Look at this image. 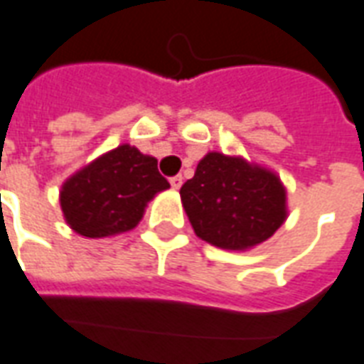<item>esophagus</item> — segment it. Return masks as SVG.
Here are the masks:
<instances>
[{
  "label": "esophagus",
  "instance_id": "obj_1",
  "mask_svg": "<svg viewBox=\"0 0 364 364\" xmlns=\"http://www.w3.org/2000/svg\"><path fill=\"white\" fill-rule=\"evenodd\" d=\"M169 183H171V187H173V189H179V187L183 185V177L181 175H175V177L169 179Z\"/></svg>",
  "mask_w": 364,
  "mask_h": 364
}]
</instances>
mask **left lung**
I'll return each mask as SVG.
<instances>
[{
	"label": "left lung",
	"mask_w": 364,
	"mask_h": 364,
	"mask_svg": "<svg viewBox=\"0 0 364 364\" xmlns=\"http://www.w3.org/2000/svg\"><path fill=\"white\" fill-rule=\"evenodd\" d=\"M179 195L196 235L220 249H250L287 218L278 175L239 156L208 152Z\"/></svg>",
	"instance_id": "left-lung-1"
}]
</instances>
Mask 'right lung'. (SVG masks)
Returning <instances> with one entry per match:
<instances>
[{"label":"right lung","mask_w":364,"mask_h":364,"mask_svg":"<svg viewBox=\"0 0 364 364\" xmlns=\"http://www.w3.org/2000/svg\"><path fill=\"white\" fill-rule=\"evenodd\" d=\"M168 187L156 158L121 144L71 175L59 203L73 231L100 239L136 228L146 204Z\"/></svg>","instance_id":"right-lung-1"}]
</instances>
